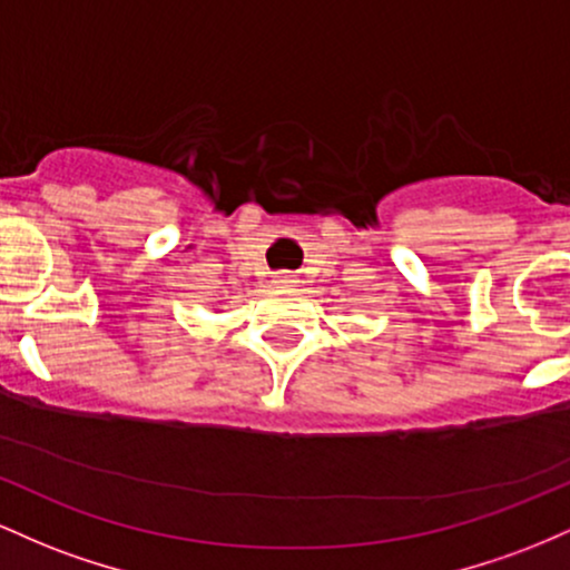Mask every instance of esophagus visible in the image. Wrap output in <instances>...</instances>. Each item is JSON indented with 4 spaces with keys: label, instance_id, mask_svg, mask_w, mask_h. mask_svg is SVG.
I'll return each instance as SVG.
<instances>
[{
    "label": "esophagus",
    "instance_id": "obj_1",
    "mask_svg": "<svg viewBox=\"0 0 570 570\" xmlns=\"http://www.w3.org/2000/svg\"><path fill=\"white\" fill-rule=\"evenodd\" d=\"M296 283H298V279L293 277L291 272H279V274H274V285H279V287H293Z\"/></svg>",
    "mask_w": 570,
    "mask_h": 570
}]
</instances>
